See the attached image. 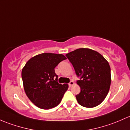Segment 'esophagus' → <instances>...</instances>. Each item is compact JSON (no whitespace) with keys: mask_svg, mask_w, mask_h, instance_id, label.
<instances>
[{"mask_svg":"<svg viewBox=\"0 0 130 130\" xmlns=\"http://www.w3.org/2000/svg\"><path fill=\"white\" fill-rule=\"evenodd\" d=\"M74 82H73V81H70V82L69 83V84H68V85H69V86H73V85H74Z\"/></svg>","mask_w":130,"mask_h":130,"instance_id":"1","label":"esophagus"}]
</instances>
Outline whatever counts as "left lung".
<instances>
[{
    "instance_id": "obj_1",
    "label": "left lung",
    "mask_w": 130,
    "mask_h": 130,
    "mask_svg": "<svg viewBox=\"0 0 130 130\" xmlns=\"http://www.w3.org/2000/svg\"><path fill=\"white\" fill-rule=\"evenodd\" d=\"M79 80L81 92L76 96L77 102L86 108L101 104L106 97L111 85V69L101 54L86 48H79L66 54Z\"/></svg>"
}]
</instances>
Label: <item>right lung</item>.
<instances>
[{
	"instance_id": "obj_1",
	"label": "right lung",
	"mask_w": 130,
	"mask_h": 130,
	"mask_svg": "<svg viewBox=\"0 0 130 130\" xmlns=\"http://www.w3.org/2000/svg\"><path fill=\"white\" fill-rule=\"evenodd\" d=\"M66 57L62 54L42 53L32 57L22 71L24 88L29 100L43 109L56 107L68 90V84L57 82L54 68Z\"/></svg>"
}]
</instances>
